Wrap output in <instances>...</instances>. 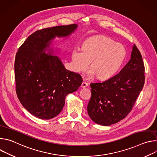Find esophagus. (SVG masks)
<instances>
[{
  "label": "esophagus",
  "instance_id": "obj_1",
  "mask_svg": "<svg viewBox=\"0 0 157 157\" xmlns=\"http://www.w3.org/2000/svg\"><path fill=\"white\" fill-rule=\"evenodd\" d=\"M87 86H88V83L85 81H83L81 84V87H86Z\"/></svg>",
  "mask_w": 157,
  "mask_h": 157
}]
</instances>
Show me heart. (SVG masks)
<instances>
[{
	"label": "heart",
	"instance_id": "obj_1",
	"mask_svg": "<svg viewBox=\"0 0 157 157\" xmlns=\"http://www.w3.org/2000/svg\"><path fill=\"white\" fill-rule=\"evenodd\" d=\"M127 55L125 47L105 36H96L86 40L82 49L75 48L72 52L74 70L85 71L91 61L89 76L96 75L100 79L114 76L120 70Z\"/></svg>",
	"mask_w": 157,
	"mask_h": 157
}]
</instances>
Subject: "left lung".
I'll return each mask as SVG.
<instances>
[{"mask_svg": "<svg viewBox=\"0 0 157 157\" xmlns=\"http://www.w3.org/2000/svg\"><path fill=\"white\" fill-rule=\"evenodd\" d=\"M144 71L141 53L133 44L131 58L119 73L102 82L91 83V98L87 107L90 118L104 126L124 119L143 89Z\"/></svg>", "mask_w": 157, "mask_h": 157, "instance_id": "obj_1", "label": "left lung"}]
</instances>
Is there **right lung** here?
Segmentation results:
<instances>
[{
  "label": "right lung",
  "instance_id": "right-lung-1",
  "mask_svg": "<svg viewBox=\"0 0 157 157\" xmlns=\"http://www.w3.org/2000/svg\"><path fill=\"white\" fill-rule=\"evenodd\" d=\"M77 27L72 24L36 31L17 52L14 69L17 97L23 107L39 119L48 120L58 115L66 96L82 84L81 76L67 70L50 48L55 37H68Z\"/></svg>",
  "mask_w": 157,
  "mask_h": 157
}]
</instances>
